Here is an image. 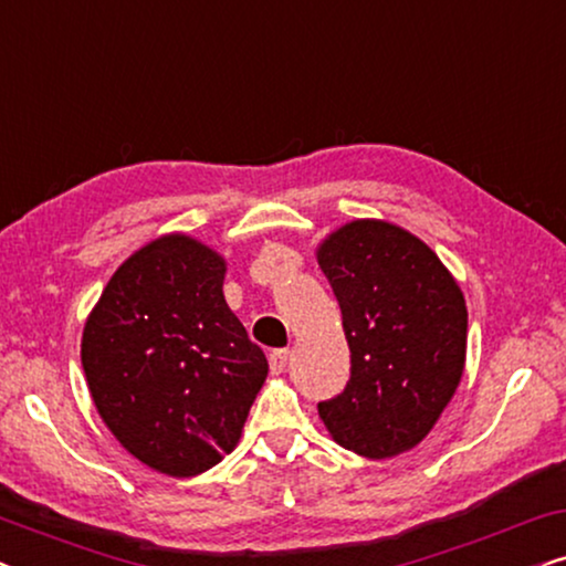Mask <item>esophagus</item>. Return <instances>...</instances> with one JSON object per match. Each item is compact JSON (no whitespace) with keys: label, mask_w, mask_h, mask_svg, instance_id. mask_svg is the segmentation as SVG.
Segmentation results:
<instances>
[{"label":"esophagus","mask_w":566,"mask_h":566,"mask_svg":"<svg viewBox=\"0 0 566 566\" xmlns=\"http://www.w3.org/2000/svg\"><path fill=\"white\" fill-rule=\"evenodd\" d=\"M289 350H285V347H277V350H273L270 353V370H273V374H283L285 370V366H289Z\"/></svg>","instance_id":"esophagus-1"}]
</instances>
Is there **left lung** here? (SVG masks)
<instances>
[{
	"mask_svg": "<svg viewBox=\"0 0 566 566\" xmlns=\"http://www.w3.org/2000/svg\"><path fill=\"white\" fill-rule=\"evenodd\" d=\"M350 347V381L319 401L332 438L391 459L432 430L461 381L467 301L428 244L386 221H353L316 252Z\"/></svg>",
	"mask_w": 566,
	"mask_h": 566,
	"instance_id": "1",
	"label": "left lung"
}]
</instances>
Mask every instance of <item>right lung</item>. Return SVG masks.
Wrapping results in <instances>:
<instances>
[{
  "instance_id": "1",
  "label": "right lung",
  "mask_w": 566,
  "mask_h": 566,
  "mask_svg": "<svg viewBox=\"0 0 566 566\" xmlns=\"http://www.w3.org/2000/svg\"><path fill=\"white\" fill-rule=\"evenodd\" d=\"M227 265L185 234L146 244L115 270L82 335V368L107 428L169 476L234 451L268 358L223 298Z\"/></svg>"
}]
</instances>
